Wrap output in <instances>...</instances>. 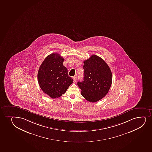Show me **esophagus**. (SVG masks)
I'll return each mask as SVG.
<instances>
[{"label": "esophagus", "instance_id": "1", "mask_svg": "<svg viewBox=\"0 0 152 152\" xmlns=\"http://www.w3.org/2000/svg\"><path fill=\"white\" fill-rule=\"evenodd\" d=\"M77 77H73V82H74L75 83V82H76V81H77Z\"/></svg>", "mask_w": 152, "mask_h": 152}]
</instances>
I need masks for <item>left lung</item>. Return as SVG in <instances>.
Masks as SVG:
<instances>
[{
	"label": "left lung",
	"mask_w": 152,
	"mask_h": 152,
	"mask_svg": "<svg viewBox=\"0 0 152 152\" xmlns=\"http://www.w3.org/2000/svg\"><path fill=\"white\" fill-rule=\"evenodd\" d=\"M84 80L77 82L86 99L95 102L107 94L112 83L110 67L101 58L93 55L84 61Z\"/></svg>",
	"instance_id": "left-lung-1"
}]
</instances>
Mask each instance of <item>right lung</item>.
<instances>
[{
	"label": "right lung",
	"instance_id": "right-lung-1",
	"mask_svg": "<svg viewBox=\"0 0 152 152\" xmlns=\"http://www.w3.org/2000/svg\"><path fill=\"white\" fill-rule=\"evenodd\" d=\"M64 60L58 53H54L45 58L39 68V85L44 93L52 98L64 94L73 82L63 65Z\"/></svg>",
	"mask_w": 152,
	"mask_h": 152
}]
</instances>
